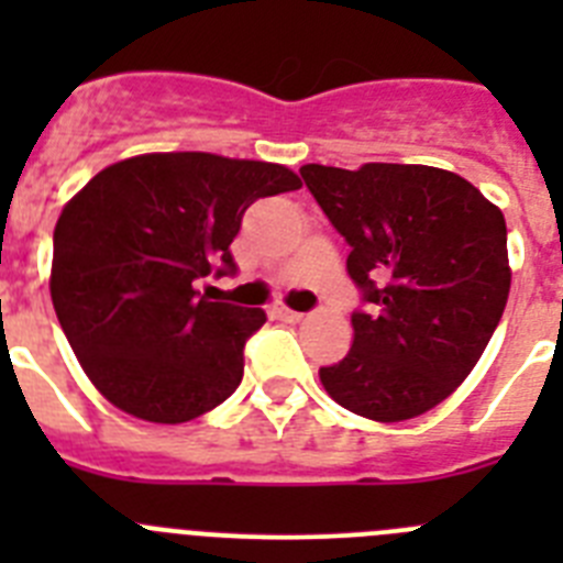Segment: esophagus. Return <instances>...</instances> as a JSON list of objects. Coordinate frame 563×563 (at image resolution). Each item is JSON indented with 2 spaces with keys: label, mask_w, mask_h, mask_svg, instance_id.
Here are the masks:
<instances>
[{
  "label": "esophagus",
  "mask_w": 563,
  "mask_h": 563,
  "mask_svg": "<svg viewBox=\"0 0 563 563\" xmlns=\"http://www.w3.org/2000/svg\"><path fill=\"white\" fill-rule=\"evenodd\" d=\"M276 316L282 318V321H290V324H298V321L305 318V312H296V310H287V307H278Z\"/></svg>",
  "instance_id": "34e87169"
}]
</instances>
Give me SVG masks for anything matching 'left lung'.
Instances as JSON below:
<instances>
[{"label":"left lung","mask_w":563,"mask_h":563,"mask_svg":"<svg viewBox=\"0 0 563 563\" xmlns=\"http://www.w3.org/2000/svg\"><path fill=\"white\" fill-rule=\"evenodd\" d=\"M301 177L350 245L363 301L352 350L318 372L324 389L377 422L434 409L471 375L505 312V217L460 174L431 166L310 163Z\"/></svg>","instance_id":"obj_1"}]
</instances>
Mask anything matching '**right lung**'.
<instances>
[{
    "label": "right lung",
    "instance_id": "add662e5",
    "mask_svg": "<svg viewBox=\"0 0 563 563\" xmlns=\"http://www.w3.org/2000/svg\"><path fill=\"white\" fill-rule=\"evenodd\" d=\"M296 188L278 163L163 152L103 168L64 206L49 296L109 402L174 426L236 391L247 338L267 316L208 301L197 285L236 273L231 242L253 202Z\"/></svg>",
    "mask_w": 563,
    "mask_h": 563
}]
</instances>
